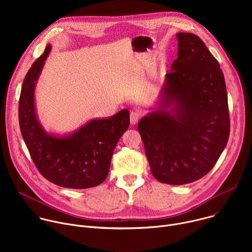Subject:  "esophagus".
Returning <instances> with one entry per match:
<instances>
[{
	"instance_id": "obj_1",
	"label": "esophagus",
	"mask_w": 252,
	"mask_h": 252,
	"mask_svg": "<svg viewBox=\"0 0 252 252\" xmlns=\"http://www.w3.org/2000/svg\"><path fill=\"white\" fill-rule=\"evenodd\" d=\"M129 119H130V124H131V125H136L137 122H138L139 119H140V113L137 112V111H132V112L130 113Z\"/></svg>"
}]
</instances>
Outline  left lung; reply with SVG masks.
<instances>
[{
    "label": "left lung",
    "mask_w": 252,
    "mask_h": 252,
    "mask_svg": "<svg viewBox=\"0 0 252 252\" xmlns=\"http://www.w3.org/2000/svg\"><path fill=\"white\" fill-rule=\"evenodd\" d=\"M176 39L177 59L137 129L153 175L182 186L212 169L226 147L230 125L219 62L197 35L177 32Z\"/></svg>",
    "instance_id": "obj_1"
}]
</instances>
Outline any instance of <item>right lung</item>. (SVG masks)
I'll return each mask as SVG.
<instances>
[{"label": "right lung", "mask_w": 252, "mask_h": 252, "mask_svg": "<svg viewBox=\"0 0 252 252\" xmlns=\"http://www.w3.org/2000/svg\"><path fill=\"white\" fill-rule=\"evenodd\" d=\"M51 50L48 44L23 82L21 132L33 163L48 181L67 189L94 188L109 174L115 148L129 126V112L125 109L110 118L92 119L64 134L47 131L38 118L34 91Z\"/></svg>", "instance_id": "add662e5"}]
</instances>
